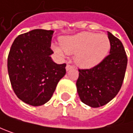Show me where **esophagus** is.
<instances>
[{
	"label": "esophagus",
	"mask_w": 133,
	"mask_h": 133,
	"mask_svg": "<svg viewBox=\"0 0 133 133\" xmlns=\"http://www.w3.org/2000/svg\"><path fill=\"white\" fill-rule=\"evenodd\" d=\"M73 67H74L73 66H71V65H70V64H67V65H66V71H68V70H71Z\"/></svg>",
	"instance_id": "1"
}]
</instances>
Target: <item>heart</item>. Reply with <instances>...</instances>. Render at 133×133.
<instances>
[{"instance_id":"b5f03b06","label":"heart","mask_w":133,"mask_h":133,"mask_svg":"<svg viewBox=\"0 0 133 133\" xmlns=\"http://www.w3.org/2000/svg\"><path fill=\"white\" fill-rule=\"evenodd\" d=\"M60 45H53L54 52L59 56L63 51L74 55L75 63L81 68H91L101 63L111 49V42L104 34L82 32L73 35L61 37Z\"/></svg>"}]
</instances>
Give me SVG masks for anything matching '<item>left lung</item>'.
Returning a JSON list of instances; mask_svg holds the SVG:
<instances>
[{
    "instance_id": "1",
    "label": "left lung",
    "mask_w": 133,
    "mask_h": 133,
    "mask_svg": "<svg viewBox=\"0 0 133 133\" xmlns=\"http://www.w3.org/2000/svg\"><path fill=\"white\" fill-rule=\"evenodd\" d=\"M109 55L91 69L79 70L77 89L80 99L91 108L108 104L118 93L127 66V56L122 42L108 32Z\"/></svg>"
}]
</instances>
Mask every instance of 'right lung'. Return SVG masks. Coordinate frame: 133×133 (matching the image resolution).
Returning a JSON list of instances; mask_svg holds the SVG:
<instances>
[{"label":"right lung","instance_id":"1","mask_svg":"<svg viewBox=\"0 0 133 133\" xmlns=\"http://www.w3.org/2000/svg\"><path fill=\"white\" fill-rule=\"evenodd\" d=\"M53 32L34 29L22 34L15 39L8 54V70L14 92L32 106L49 101L66 74V64H57L50 57Z\"/></svg>","mask_w":133,"mask_h":133}]
</instances>
